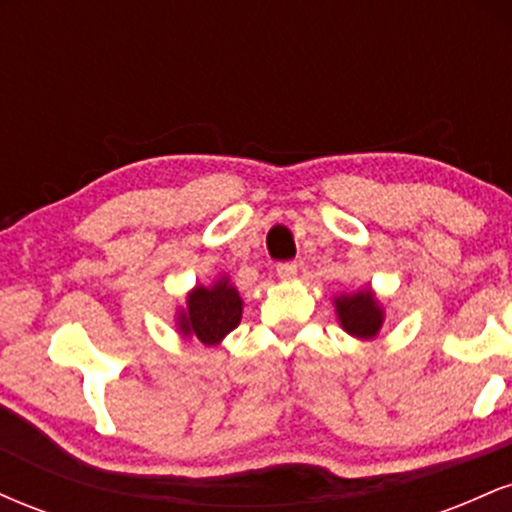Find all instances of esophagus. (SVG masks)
<instances>
[{
  "instance_id": "obj_1",
  "label": "esophagus",
  "mask_w": 512,
  "mask_h": 512,
  "mask_svg": "<svg viewBox=\"0 0 512 512\" xmlns=\"http://www.w3.org/2000/svg\"><path fill=\"white\" fill-rule=\"evenodd\" d=\"M298 274V264L296 262H281L276 264V276H279L281 281H293Z\"/></svg>"
}]
</instances>
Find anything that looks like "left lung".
I'll list each match as a JSON object with an SVG mask.
<instances>
[{
  "label": "left lung",
  "instance_id": "8db88e82",
  "mask_svg": "<svg viewBox=\"0 0 512 512\" xmlns=\"http://www.w3.org/2000/svg\"><path fill=\"white\" fill-rule=\"evenodd\" d=\"M334 308H337L339 325L344 327V332H349L351 337L358 339H373L375 334L383 327L385 313L380 308L378 298L373 296V291H356V293H342L339 298H334Z\"/></svg>",
  "mask_w": 512,
  "mask_h": 512
}]
</instances>
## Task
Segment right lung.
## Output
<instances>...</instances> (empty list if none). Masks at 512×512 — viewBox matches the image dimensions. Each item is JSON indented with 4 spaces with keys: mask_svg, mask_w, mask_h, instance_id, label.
Here are the masks:
<instances>
[{
    "mask_svg": "<svg viewBox=\"0 0 512 512\" xmlns=\"http://www.w3.org/2000/svg\"><path fill=\"white\" fill-rule=\"evenodd\" d=\"M243 301L228 276L211 286H195L187 293V308L178 313V330L185 339L197 337L207 346H216L240 325Z\"/></svg>",
    "mask_w": 512,
    "mask_h": 512,
    "instance_id": "1",
    "label": "right lung"
}]
</instances>
